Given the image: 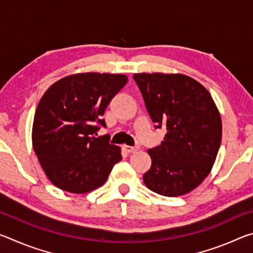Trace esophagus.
Returning a JSON list of instances; mask_svg holds the SVG:
<instances>
[{"instance_id": "obj_1", "label": "esophagus", "mask_w": 253, "mask_h": 253, "mask_svg": "<svg viewBox=\"0 0 253 253\" xmlns=\"http://www.w3.org/2000/svg\"><path fill=\"white\" fill-rule=\"evenodd\" d=\"M124 149H125V151L127 152V153H134V152H136L137 149V147H132V146H124Z\"/></svg>"}]
</instances>
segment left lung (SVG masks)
<instances>
[{
  "label": "left lung",
  "instance_id": "1",
  "mask_svg": "<svg viewBox=\"0 0 253 253\" xmlns=\"http://www.w3.org/2000/svg\"><path fill=\"white\" fill-rule=\"evenodd\" d=\"M155 128H165L161 145L148 149L152 166L144 174L149 190L184 195L198 187L215 162L222 138L219 110L210 92L185 75L135 74Z\"/></svg>",
  "mask_w": 253,
  "mask_h": 253
}]
</instances>
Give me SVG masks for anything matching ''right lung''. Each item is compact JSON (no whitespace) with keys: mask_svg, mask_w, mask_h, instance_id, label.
Segmentation results:
<instances>
[{"mask_svg":"<svg viewBox=\"0 0 253 253\" xmlns=\"http://www.w3.org/2000/svg\"><path fill=\"white\" fill-rule=\"evenodd\" d=\"M125 75L87 72L65 77L42 96L32 144L48 178L70 193H88L106 182L122 160L121 148L97 136L104 113L127 84Z\"/></svg>","mask_w":253,"mask_h":253,"instance_id":"right-lung-1","label":"right lung"}]
</instances>
